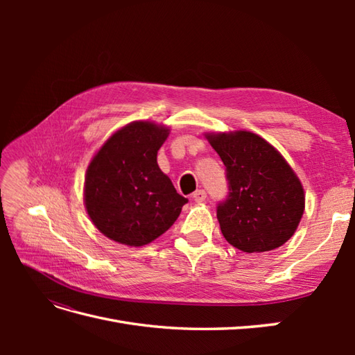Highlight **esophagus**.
<instances>
[{
	"instance_id": "obj_1",
	"label": "esophagus",
	"mask_w": 355,
	"mask_h": 355,
	"mask_svg": "<svg viewBox=\"0 0 355 355\" xmlns=\"http://www.w3.org/2000/svg\"><path fill=\"white\" fill-rule=\"evenodd\" d=\"M192 198H194L196 202H202L204 200L207 198V192L204 189H197L194 194H192Z\"/></svg>"
}]
</instances>
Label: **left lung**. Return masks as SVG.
Segmentation results:
<instances>
[{
	"label": "left lung",
	"instance_id": "1",
	"mask_svg": "<svg viewBox=\"0 0 355 355\" xmlns=\"http://www.w3.org/2000/svg\"><path fill=\"white\" fill-rule=\"evenodd\" d=\"M223 161L228 196L216 207L225 240L239 250L259 253L283 245L305 209L300 180L265 139L250 132L207 136Z\"/></svg>",
	"mask_w": 355,
	"mask_h": 355
}]
</instances>
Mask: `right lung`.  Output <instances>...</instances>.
Wrapping results in <instances>:
<instances>
[{
  "label": "right lung",
  "mask_w": 355,
  "mask_h": 355,
  "mask_svg": "<svg viewBox=\"0 0 355 355\" xmlns=\"http://www.w3.org/2000/svg\"><path fill=\"white\" fill-rule=\"evenodd\" d=\"M166 127L135 121L114 133L85 173V209L94 227L127 245H144L164 234L188 198L159 170L157 153Z\"/></svg>",
  "instance_id": "1"
}]
</instances>
